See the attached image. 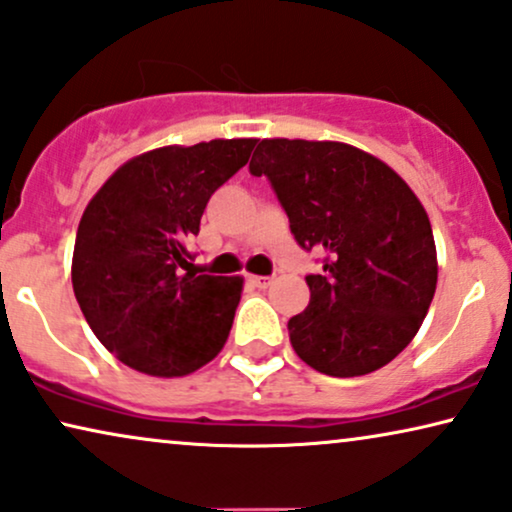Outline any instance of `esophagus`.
<instances>
[{"instance_id": "obj_1", "label": "esophagus", "mask_w": 512, "mask_h": 512, "mask_svg": "<svg viewBox=\"0 0 512 512\" xmlns=\"http://www.w3.org/2000/svg\"><path fill=\"white\" fill-rule=\"evenodd\" d=\"M248 283L255 285V288H267V285L271 283V278H267V276H248Z\"/></svg>"}]
</instances>
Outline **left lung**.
Instances as JSON below:
<instances>
[{"mask_svg": "<svg viewBox=\"0 0 512 512\" xmlns=\"http://www.w3.org/2000/svg\"><path fill=\"white\" fill-rule=\"evenodd\" d=\"M250 173L269 177L295 241L330 255L323 276H306L309 306L288 320L297 356L330 377L391 363L419 332L438 285L417 194L377 156L335 140L267 138Z\"/></svg>", "mask_w": 512, "mask_h": 512, "instance_id": "left-lung-1", "label": "left lung"}]
</instances>
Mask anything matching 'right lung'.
Masks as SVG:
<instances>
[{"label": "right lung", "instance_id": "right-lung-1", "mask_svg": "<svg viewBox=\"0 0 512 512\" xmlns=\"http://www.w3.org/2000/svg\"><path fill=\"white\" fill-rule=\"evenodd\" d=\"M255 138L149 149L119 166L81 215L72 288L109 353L149 377H185L227 342L241 276H196L189 238Z\"/></svg>", "mask_w": 512, "mask_h": 512}]
</instances>
